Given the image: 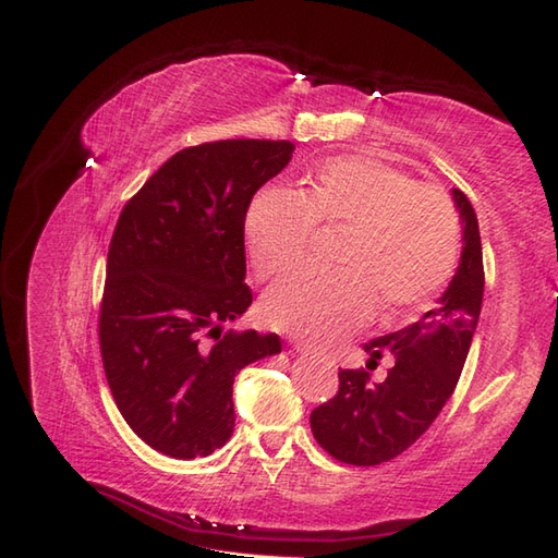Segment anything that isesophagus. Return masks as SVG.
Returning <instances> with one entry per match:
<instances>
[{
	"mask_svg": "<svg viewBox=\"0 0 558 558\" xmlns=\"http://www.w3.org/2000/svg\"><path fill=\"white\" fill-rule=\"evenodd\" d=\"M292 348H294V352L302 354V357H318V352L312 350L310 345H304V342H298V345H292ZM324 360H326V357H324Z\"/></svg>",
	"mask_w": 558,
	"mask_h": 558,
	"instance_id": "esophagus-1",
	"label": "esophagus"
}]
</instances>
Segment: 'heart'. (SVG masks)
<instances>
[{
	"mask_svg": "<svg viewBox=\"0 0 558 558\" xmlns=\"http://www.w3.org/2000/svg\"><path fill=\"white\" fill-rule=\"evenodd\" d=\"M314 228L340 230V272H294L260 302L264 322L314 345L360 328L374 312L398 314L429 300L453 272L458 210L441 189L414 184L393 165L326 160L300 194L268 186L244 216L246 248L260 278L298 266Z\"/></svg>",
	"mask_w": 558,
	"mask_h": 558,
	"instance_id": "heart-1",
	"label": "heart"
}]
</instances>
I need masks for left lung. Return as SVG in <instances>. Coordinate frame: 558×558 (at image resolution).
<instances>
[{
  "instance_id": "1",
  "label": "left lung",
  "mask_w": 558,
  "mask_h": 558,
  "mask_svg": "<svg viewBox=\"0 0 558 558\" xmlns=\"http://www.w3.org/2000/svg\"><path fill=\"white\" fill-rule=\"evenodd\" d=\"M462 225L456 276L417 322L366 342L369 362L393 357L386 381L364 369H340L333 400L312 412V432L324 450L350 465H378L400 456L429 429L453 396L477 330L484 266L477 213L460 189H450Z\"/></svg>"
}]
</instances>
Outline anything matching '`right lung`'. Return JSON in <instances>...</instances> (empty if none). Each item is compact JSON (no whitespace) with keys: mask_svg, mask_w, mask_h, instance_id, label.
I'll return each mask as SVG.
<instances>
[{"mask_svg":"<svg viewBox=\"0 0 558 558\" xmlns=\"http://www.w3.org/2000/svg\"><path fill=\"white\" fill-rule=\"evenodd\" d=\"M290 141L184 148L124 206L100 304L105 376L122 417L162 456H210L234 432L232 384L278 354L276 333H222L252 306L244 216L288 168Z\"/></svg>","mask_w":558,"mask_h":558,"instance_id":"right-lung-1","label":"right lung"}]
</instances>
